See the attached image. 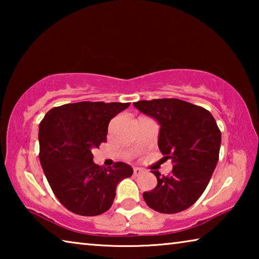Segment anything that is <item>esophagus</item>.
Masks as SVG:
<instances>
[{"instance_id":"1","label":"esophagus","mask_w":259,"mask_h":259,"mask_svg":"<svg viewBox=\"0 0 259 259\" xmlns=\"http://www.w3.org/2000/svg\"><path fill=\"white\" fill-rule=\"evenodd\" d=\"M143 172H144V170L138 168V166H135V168H134V175H135V176H138V175L143 174Z\"/></svg>"}]
</instances>
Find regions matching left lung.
<instances>
[{"instance_id":"obj_1","label":"left lung","mask_w":259,"mask_h":259,"mask_svg":"<svg viewBox=\"0 0 259 259\" xmlns=\"http://www.w3.org/2000/svg\"><path fill=\"white\" fill-rule=\"evenodd\" d=\"M134 105L159 122L157 145L174 164L166 176L153 170L157 185L144 192L143 198L157 212H181L194 204L208 186L218 162L221 130L209 111L181 99L139 100Z\"/></svg>"}]
</instances>
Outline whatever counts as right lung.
<instances>
[{
	"mask_svg": "<svg viewBox=\"0 0 259 259\" xmlns=\"http://www.w3.org/2000/svg\"><path fill=\"white\" fill-rule=\"evenodd\" d=\"M130 103L80 102L51 108L38 129L40 162L59 202L76 214L98 216L112 207L116 186L134 170L123 162L94 163V148L106 143L108 123Z\"/></svg>",
	"mask_w": 259,
	"mask_h": 259,
	"instance_id": "1",
	"label": "right lung"
}]
</instances>
